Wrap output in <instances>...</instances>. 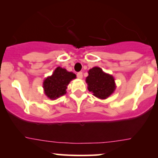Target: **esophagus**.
I'll return each instance as SVG.
<instances>
[{
	"label": "esophagus",
	"mask_w": 158,
	"mask_h": 158,
	"mask_svg": "<svg viewBox=\"0 0 158 158\" xmlns=\"http://www.w3.org/2000/svg\"><path fill=\"white\" fill-rule=\"evenodd\" d=\"M77 77L78 79H82V72H79V73H77Z\"/></svg>",
	"instance_id": "obj_1"
}]
</instances>
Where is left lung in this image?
<instances>
[{
	"label": "left lung",
	"instance_id": "1",
	"mask_svg": "<svg viewBox=\"0 0 158 158\" xmlns=\"http://www.w3.org/2000/svg\"><path fill=\"white\" fill-rule=\"evenodd\" d=\"M85 79L88 90L100 99H106L114 93L116 89L114 79L111 75L103 72L100 67L95 66L89 70Z\"/></svg>",
	"mask_w": 158,
	"mask_h": 158
}]
</instances>
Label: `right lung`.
I'll use <instances>...</instances> for the list:
<instances>
[{
    "label": "right lung",
    "mask_w": 158,
    "mask_h": 158,
    "mask_svg": "<svg viewBox=\"0 0 158 158\" xmlns=\"http://www.w3.org/2000/svg\"><path fill=\"white\" fill-rule=\"evenodd\" d=\"M76 74L58 66L51 76H47L43 82L44 94L51 100H55L66 93L68 85L76 79Z\"/></svg>",
    "instance_id": "1"
}]
</instances>
